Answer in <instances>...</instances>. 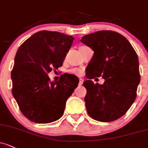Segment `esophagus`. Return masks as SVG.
I'll use <instances>...</instances> for the list:
<instances>
[{"label":"esophagus","instance_id":"34e87169","mask_svg":"<svg viewBox=\"0 0 148 148\" xmlns=\"http://www.w3.org/2000/svg\"><path fill=\"white\" fill-rule=\"evenodd\" d=\"M83 82H84V79H82V78H80L79 79V85H82L83 84Z\"/></svg>","mask_w":148,"mask_h":148}]
</instances>
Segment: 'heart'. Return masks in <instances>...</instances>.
Here are the masks:
<instances>
[{
  "label": "heart",
  "mask_w": 148,
  "mask_h": 148,
  "mask_svg": "<svg viewBox=\"0 0 148 148\" xmlns=\"http://www.w3.org/2000/svg\"><path fill=\"white\" fill-rule=\"evenodd\" d=\"M70 73L73 74H75V75L79 76V75H82V71L79 69H73L71 70H70Z\"/></svg>",
  "instance_id": "b5f03b06"
}]
</instances>
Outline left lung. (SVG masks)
Wrapping results in <instances>:
<instances>
[{"instance_id": "8db88e82", "label": "left lung", "mask_w": 148, "mask_h": 148, "mask_svg": "<svg viewBox=\"0 0 148 148\" xmlns=\"http://www.w3.org/2000/svg\"><path fill=\"white\" fill-rule=\"evenodd\" d=\"M81 42L94 52L87 66L89 80L84 82L87 113L101 122L116 121L136 100L140 81L138 55L128 40L113 31H98L82 37ZM100 76L105 79L103 85L90 80Z\"/></svg>"}]
</instances>
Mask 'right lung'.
Wrapping results in <instances>:
<instances>
[{"mask_svg":"<svg viewBox=\"0 0 148 148\" xmlns=\"http://www.w3.org/2000/svg\"><path fill=\"white\" fill-rule=\"evenodd\" d=\"M74 41L59 32L42 30L18 49L11 71L12 93L23 115L37 123H49L63 115L66 102L78 86L68 74L51 82L48 73L57 69Z\"/></svg>","mask_w":148,"mask_h":148,"instance_id":"right-lung-1","label":"right lung"}]
</instances>
